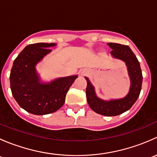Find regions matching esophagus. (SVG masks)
Listing matches in <instances>:
<instances>
[{"label":"esophagus","mask_w":157,"mask_h":157,"mask_svg":"<svg viewBox=\"0 0 157 157\" xmlns=\"http://www.w3.org/2000/svg\"><path fill=\"white\" fill-rule=\"evenodd\" d=\"M85 74H86V72H85L84 71H80V75H82V76L85 75Z\"/></svg>","instance_id":"34e87169"}]
</instances>
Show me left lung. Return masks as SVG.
I'll return each mask as SVG.
<instances>
[{
	"instance_id": "1",
	"label": "left lung",
	"mask_w": 157,
	"mask_h": 157,
	"mask_svg": "<svg viewBox=\"0 0 157 157\" xmlns=\"http://www.w3.org/2000/svg\"><path fill=\"white\" fill-rule=\"evenodd\" d=\"M108 45L112 49L111 55L123 61L127 66L131 80L129 91L124 97L121 99L104 100L96 96L95 87L88 77H85L87 82L86 95L89 105L95 112L105 116H115L129 110L137 101L141 90L143 76L140 63L129 46L112 42L108 43Z\"/></svg>"
}]
</instances>
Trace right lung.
I'll return each instance as SVG.
<instances>
[{"label": "right lung", "instance_id": "1", "mask_svg": "<svg viewBox=\"0 0 157 157\" xmlns=\"http://www.w3.org/2000/svg\"><path fill=\"white\" fill-rule=\"evenodd\" d=\"M55 43H36L27 45L17 57L10 71V89L22 109L33 115H43L58 110L65 102L69 88L77 75L58 77L43 82L36 65L52 52Z\"/></svg>", "mask_w": 157, "mask_h": 157}]
</instances>
